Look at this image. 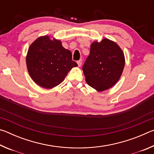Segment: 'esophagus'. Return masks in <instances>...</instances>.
I'll list each match as a JSON object with an SVG mask.
<instances>
[{
    "label": "esophagus",
    "instance_id": "1",
    "mask_svg": "<svg viewBox=\"0 0 154 154\" xmlns=\"http://www.w3.org/2000/svg\"><path fill=\"white\" fill-rule=\"evenodd\" d=\"M82 64V60H79L77 61V64L79 66H81Z\"/></svg>",
    "mask_w": 154,
    "mask_h": 154
}]
</instances>
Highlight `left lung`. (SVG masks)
Instances as JSON below:
<instances>
[{"label": "left lung", "mask_w": 154, "mask_h": 154, "mask_svg": "<svg viewBox=\"0 0 154 154\" xmlns=\"http://www.w3.org/2000/svg\"><path fill=\"white\" fill-rule=\"evenodd\" d=\"M124 65L125 57L120 47L105 38L91 44L90 55L82 69L88 84L103 92L118 82Z\"/></svg>", "instance_id": "1"}]
</instances>
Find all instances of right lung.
I'll return each mask as SVG.
<instances>
[{
	"mask_svg": "<svg viewBox=\"0 0 154 154\" xmlns=\"http://www.w3.org/2000/svg\"><path fill=\"white\" fill-rule=\"evenodd\" d=\"M30 77L39 86L51 89L63 82L72 68L77 66L72 60L71 51L63 48L58 39L41 36L28 48L26 58Z\"/></svg>",
	"mask_w": 154,
	"mask_h": 154,
	"instance_id": "right-lung-1",
	"label": "right lung"
}]
</instances>
